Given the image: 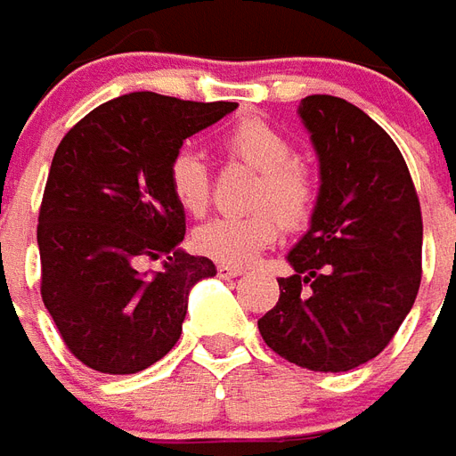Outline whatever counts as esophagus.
<instances>
[{
    "label": "esophagus",
    "instance_id": "obj_1",
    "mask_svg": "<svg viewBox=\"0 0 456 456\" xmlns=\"http://www.w3.org/2000/svg\"><path fill=\"white\" fill-rule=\"evenodd\" d=\"M217 273H219V278H224V280H229V278H239V275H241V268H239V265H229V263H219L217 265Z\"/></svg>",
    "mask_w": 456,
    "mask_h": 456
}]
</instances>
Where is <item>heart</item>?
I'll list each match as a JSON object with an SVG mask.
<instances>
[{"label":"heart","instance_id":"b5f03b06","mask_svg":"<svg viewBox=\"0 0 456 456\" xmlns=\"http://www.w3.org/2000/svg\"><path fill=\"white\" fill-rule=\"evenodd\" d=\"M222 147L232 159L258 171L251 195V205L258 210L205 222L193 232V244L208 258L244 265L278 241L282 222L288 227H302L312 217L319 185L312 168L295 159V142L263 118H241L222 134ZM168 188L188 215L208 210L210 174L198 151L174 154L168 164Z\"/></svg>","mask_w":456,"mask_h":456}]
</instances>
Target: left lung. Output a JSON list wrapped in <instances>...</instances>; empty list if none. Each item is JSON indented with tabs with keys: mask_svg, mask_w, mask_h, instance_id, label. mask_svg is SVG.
<instances>
[{
	"mask_svg": "<svg viewBox=\"0 0 456 456\" xmlns=\"http://www.w3.org/2000/svg\"><path fill=\"white\" fill-rule=\"evenodd\" d=\"M299 118L319 157V198L288 254L289 278L258 319L265 346L314 372H348L382 353L420 288L423 219L399 147L365 110L314 94Z\"/></svg>",
	"mask_w": 456,
	"mask_h": 456,
	"instance_id": "obj_1",
	"label": "left lung"
}]
</instances>
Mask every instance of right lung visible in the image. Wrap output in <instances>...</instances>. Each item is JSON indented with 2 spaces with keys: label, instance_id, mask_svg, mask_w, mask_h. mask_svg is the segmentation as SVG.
I'll list each match as a JSON object with an SVG mask.
<instances>
[{
  "label": "right lung",
  "instance_id": "1",
  "mask_svg": "<svg viewBox=\"0 0 456 456\" xmlns=\"http://www.w3.org/2000/svg\"><path fill=\"white\" fill-rule=\"evenodd\" d=\"M234 108L134 91L62 137L38 215L40 295L69 353L91 370L134 374L161 360L181 338L191 288L217 273L178 246L185 212L168 164L185 137ZM161 255V272L142 271Z\"/></svg>",
  "mask_w": 456,
  "mask_h": 456
}]
</instances>
